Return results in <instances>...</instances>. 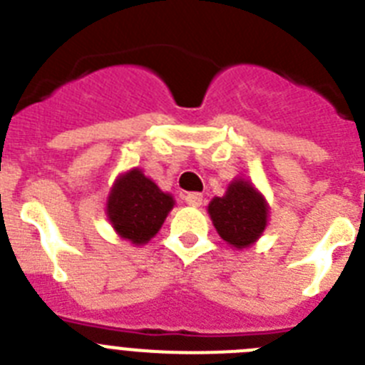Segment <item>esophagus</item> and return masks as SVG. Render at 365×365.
Masks as SVG:
<instances>
[{
    "label": "esophagus",
    "instance_id": "1",
    "mask_svg": "<svg viewBox=\"0 0 365 365\" xmlns=\"http://www.w3.org/2000/svg\"><path fill=\"white\" fill-rule=\"evenodd\" d=\"M202 202H204V196L200 192H187L185 195V204L192 205V207H200Z\"/></svg>",
    "mask_w": 365,
    "mask_h": 365
}]
</instances>
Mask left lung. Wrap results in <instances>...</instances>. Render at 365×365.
I'll list each match as a JSON object with an SVG mask.
<instances>
[{"label":"left lung","instance_id":"1","mask_svg":"<svg viewBox=\"0 0 365 365\" xmlns=\"http://www.w3.org/2000/svg\"><path fill=\"white\" fill-rule=\"evenodd\" d=\"M266 211L262 196L242 180L231 183L226 196H217L209 204V215L218 235L235 248H246L261 237Z\"/></svg>","mask_w":365,"mask_h":365}]
</instances>
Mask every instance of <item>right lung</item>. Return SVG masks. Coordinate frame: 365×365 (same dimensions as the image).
Masks as SVG:
<instances>
[{"label": "right lung", "instance_id": "add662e5", "mask_svg": "<svg viewBox=\"0 0 365 365\" xmlns=\"http://www.w3.org/2000/svg\"><path fill=\"white\" fill-rule=\"evenodd\" d=\"M173 205V196L161 192L156 183L134 169L117 180L112 189L108 218L123 239L143 244L160 231Z\"/></svg>", "mask_w": 365, "mask_h": 365}]
</instances>
